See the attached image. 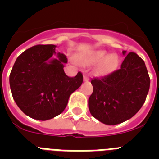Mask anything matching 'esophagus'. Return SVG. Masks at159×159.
Masks as SVG:
<instances>
[{
    "mask_svg": "<svg viewBox=\"0 0 159 159\" xmlns=\"http://www.w3.org/2000/svg\"><path fill=\"white\" fill-rule=\"evenodd\" d=\"M88 80H89V77H88V75H84V81L88 82Z\"/></svg>",
    "mask_w": 159,
    "mask_h": 159,
    "instance_id": "obj_1",
    "label": "esophagus"
}]
</instances>
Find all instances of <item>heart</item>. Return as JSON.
Returning <instances> with one entry per match:
<instances>
[{
    "label": "heart",
    "instance_id": "b5f03b06",
    "mask_svg": "<svg viewBox=\"0 0 159 159\" xmlns=\"http://www.w3.org/2000/svg\"><path fill=\"white\" fill-rule=\"evenodd\" d=\"M80 63L85 66L99 63L95 68V73L99 75H107L117 68L119 58L117 54L108 55L106 51L98 50L83 54L80 57Z\"/></svg>",
    "mask_w": 159,
    "mask_h": 159
}]
</instances>
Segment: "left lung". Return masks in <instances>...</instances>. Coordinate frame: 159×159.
<instances>
[{
  "mask_svg": "<svg viewBox=\"0 0 159 159\" xmlns=\"http://www.w3.org/2000/svg\"><path fill=\"white\" fill-rule=\"evenodd\" d=\"M123 54L126 57L120 69L91 81L90 113L107 125L119 124L133 117L145 102L150 88L144 61L134 52L123 51Z\"/></svg>",
  "mask_w": 159,
  "mask_h": 159,
  "instance_id": "left-lung-1",
  "label": "left lung"
}]
</instances>
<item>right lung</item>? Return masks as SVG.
<instances>
[{
	"label": "right lung",
	"mask_w": 159,
	"mask_h": 159,
	"mask_svg": "<svg viewBox=\"0 0 159 159\" xmlns=\"http://www.w3.org/2000/svg\"><path fill=\"white\" fill-rule=\"evenodd\" d=\"M57 46L39 44L27 49L16 59L9 75L12 95L26 116L45 121L62 113L70 95L81 86L80 71L75 77L64 71L67 59L63 53L53 58Z\"/></svg>",
	"instance_id": "right-lung-1"
}]
</instances>
